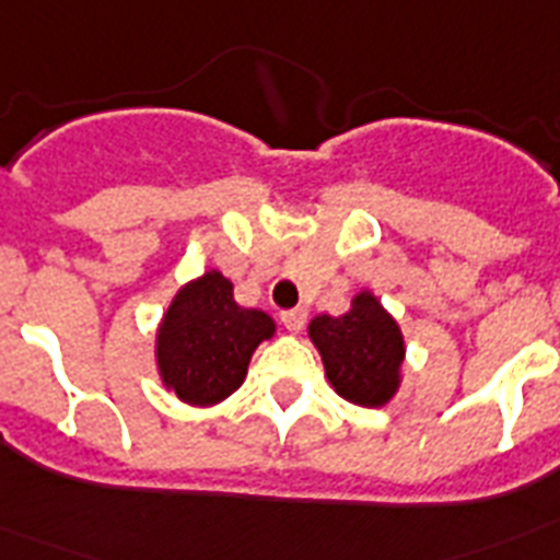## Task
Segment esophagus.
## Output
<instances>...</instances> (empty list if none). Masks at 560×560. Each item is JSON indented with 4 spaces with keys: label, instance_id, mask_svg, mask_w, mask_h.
Listing matches in <instances>:
<instances>
[{
    "label": "esophagus",
    "instance_id": "obj_1",
    "mask_svg": "<svg viewBox=\"0 0 560 560\" xmlns=\"http://www.w3.org/2000/svg\"><path fill=\"white\" fill-rule=\"evenodd\" d=\"M305 316H308V311L305 308H291V311H283V314H280V323L285 325V330L296 334V330H303Z\"/></svg>",
    "mask_w": 560,
    "mask_h": 560
}]
</instances>
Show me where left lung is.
<instances>
[{"label":"left lung","mask_w":560,"mask_h":560,"mask_svg":"<svg viewBox=\"0 0 560 560\" xmlns=\"http://www.w3.org/2000/svg\"><path fill=\"white\" fill-rule=\"evenodd\" d=\"M323 353L330 387L350 404L381 407L398 387L404 336L373 294H359L341 316H316L308 325Z\"/></svg>","instance_id":"8db88e82"}]
</instances>
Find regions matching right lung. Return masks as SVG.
<instances>
[{"label": "right lung", "mask_w": 560, "mask_h": 560, "mask_svg": "<svg viewBox=\"0 0 560 560\" xmlns=\"http://www.w3.org/2000/svg\"><path fill=\"white\" fill-rule=\"evenodd\" d=\"M275 334L271 316L241 308L221 271H207L182 289L160 328V370L187 404L207 407L235 393L255 348Z\"/></svg>", "instance_id": "obj_1"}]
</instances>
